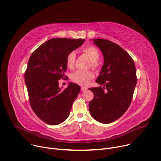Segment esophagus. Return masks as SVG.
<instances>
[{
	"instance_id": "esophagus-1",
	"label": "esophagus",
	"mask_w": 161,
	"mask_h": 161,
	"mask_svg": "<svg viewBox=\"0 0 161 161\" xmlns=\"http://www.w3.org/2000/svg\"><path fill=\"white\" fill-rule=\"evenodd\" d=\"M86 90H87V88H86V87H81V91H82V92H84V91H86Z\"/></svg>"
}]
</instances>
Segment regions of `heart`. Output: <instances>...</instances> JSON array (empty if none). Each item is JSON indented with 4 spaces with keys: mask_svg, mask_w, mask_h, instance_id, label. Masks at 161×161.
Segmentation results:
<instances>
[{
    "mask_svg": "<svg viewBox=\"0 0 161 161\" xmlns=\"http://www.w3.org/2000/svg\"><path fill=\"white\" fill-rule=\"evenodd\" d=\"M82 52L89 59L91 60V65L93 68L98 66L97 61L100 58V53L98 49L93 46H87L82 49ZM76 54L75 52H71L67 56L66 63L69 68H72L74 66ZM95 77L92 71H82L79 70L75 71L71 75V80L80 86H87L90 80Z\"/></svg>",
    "mask_w": 161,
    "mask_h": 161,
    "instance_id": "obj_1",
    "label": "heart"
}]
</instances>
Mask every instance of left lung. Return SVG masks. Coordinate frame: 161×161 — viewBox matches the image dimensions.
<instances>
[{
    "mask_svg": "<svg viewBox=\"0 0 161 161\" xmlns=\"http://www.w3.org/2000/svg\"><path fill=\"white\" fill-rule=\"evenodd\" d=\"M93 41L103 56L104 63L96 80L103 87L90 88L94 97L89 103V109L97 121L110 123L120 118L130 105L137 83L135 63L125 50L113 42Z\"/></svg>",
    "mask_w": 161,
    "mask_h": 161,
    "instance_id": "obj_1",
    "label": "left lung"
}]
</instances>
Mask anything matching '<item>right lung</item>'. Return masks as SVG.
<instances>
[{"instance_id": "add662e5", "label": "right lung", "mask_w": 161, "mask_h": 161, "mask_svg": "<svg viewBox=\"0 0 161 161\" xmlns=\"http://www.w3.org/2000/svg\"><path fill=\"white\" fill-rule=\"evenodd\" d=\"M84 42L52 38L36 49L29 59L24 77L29 102L34 113L48 125H57L67 119L80 92V86L71 82L62 90L58 80L64 77L68 53Z\"/></svg>"}]
</instances>
